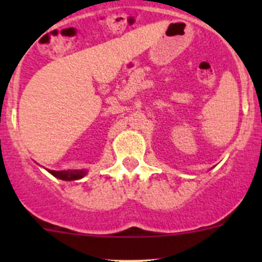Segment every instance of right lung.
Masks as SVG:
<instances>
[{"mask_svg": "<svg viewBox=\"0 0 262 262\" xmlns=\"http://www.w3.org/2000/svg\"><path fill=\"white\" fill-rule=\"evenodd\" d=\"M54 178L64 181H73L82 179L87 173L86 170H67V171H49Z\"/></svg>", "mask_w": 262, "mask_h": 262, "instance_id": "add662e5", "label": "right lung"}]
</instances>
